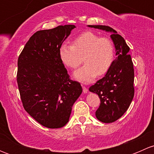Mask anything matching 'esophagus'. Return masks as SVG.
Masks as SVG:
<instances>
[{"instance_id":"1","label":"esophagus","mask_w":154,"mask_h":154,"mask_svg":"<svg viewBox=\"0 0 154 154\" xmlns=\"http://www.w3.org/2000/svg\"><path fill=\"white\" fill-rule=\"evenodd\" d=\"M83 91L84 94H86V93H88V88H87L86 87L83 86Z\"/></svg>"}]
</instances>
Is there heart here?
I'll use <instances>...</instances> for the list:
<instances>
[{
	"mask_svg": "<svg viewBox=\"0 0 154 154\" xmlns=\"http://www.w3.org/2000/svg\"><path fill=\"white\" fill-rule=\"evenodd\" d=\"M63 64L75 68L82 63L85 64L74 71V77L83 83H90L97 75H103L109 71L115 57L114 45L109 38H100L92 32H85L73 40L72 45L64 43L59 49Z\"/></svg>",
	"mask_w": 154,
	"mask_h": 154,
	"instance_id": "obj_1",
	"label": "heart"
}]
</instances>
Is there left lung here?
Masks as SVG:
<instances>
[{
	"mask_svg": "<svg viewBox=\"0 0 154 154\" xmlns=\"http://www.w3.org/2000/svg\"><path fill=\"white\" fill-rule=\"evenodd\" d=\"M88 27L111 32L116 48V59L102 79L89 88L100 99V104L95 112L96 118L103 123H112L120 119L130 106L134 96V69L130 48L123 37L115 29L104 25Z\"/></svg>",
	"mask_w": 154,
	"mask_h": 154,
	"instance_id": "8db88e82",
	"label": "left lung"
}]
</instances>
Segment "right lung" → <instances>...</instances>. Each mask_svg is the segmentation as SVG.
Instances as JSON below:
<instances>
[{"instance_id": "1", "label": "right lung", "mask_w": 154, "mask_h": 154, "mask_svg": "<svg viewBox=\"0 0 154 154\" xmlns=\"http://www.w3.org/2000/svg\"><path fill=\"white\" fill-rule=\"evenodd\" d=\"M75 26L37 31L18 60L17 83L24 109L44 127L57 129L69 121L72 106L81 94L80 83L70 80L59 49Z\"/></svg>"}]
</instances>
